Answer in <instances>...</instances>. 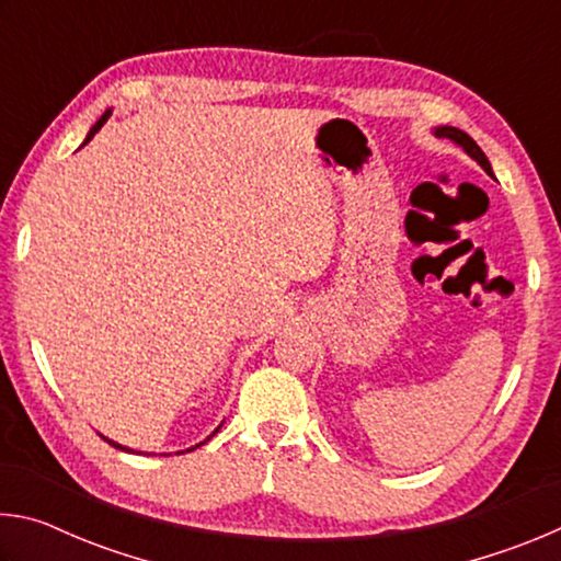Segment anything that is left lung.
I'll return each instance as SVG.
<instances>
[{
	"instance_id": "1",
	"label": "left lung",
	"mask_w": 561,
	"mask_h": 561,
	"mask_svg": "<svg viewBox=\"0 0 561 561\" xmlns=\"http://www.w3.org/2000/svg\"><path fill=\"white\" fill-rule=\"evenodd\" d=\"M433 133H435V136H438V138H448V140H453L455 146H460V148L465 150V153H468L472 160H478V165H480L482 170H485L488 175H492V165H490L488 156L482 153L480 146L474 144V140L468 136V133L460 130V128H453V126H438Z\"/></svg>"
}]
</instances>
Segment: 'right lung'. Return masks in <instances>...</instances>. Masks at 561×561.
I'll list each match as a JSON object with an SVG mask.
<instances>
[{"instance_id": "obj_1", "label": "right lung", "mask_w": 561, "mask_h": 561, "mask_svg": "<svg viewBox=\"0 0 561 561\" xmlns=\"http://www.w3.org/2000/svg\"><path fill=\"white\" fill-rule=\"evenodd\" d=\"M108 116H111V111H106V113H103V116H101V118H99L96 123H93V128L89 130V136H87V140H83V144H89V140H91L93 136H96V133H99V130L103 128V123H106V121H108ZM217 431H220V425H217V428H215V433H217ZM215 433H213V435H215ZM213 435H210V438H213ZM101 438H103V440H108V438H106V435H101ZM210 438H207V440H210ZM108 445H113V448H118V450H126V453H133L130 448H126V445H121V443H116V440H108ZM201 445H203V443H197V445H195V448H201ZM195 448H187V450H195ZM180 453H183V450H180ZM180 453H178V455H180Z\"/></svg>"}]
</instances>
